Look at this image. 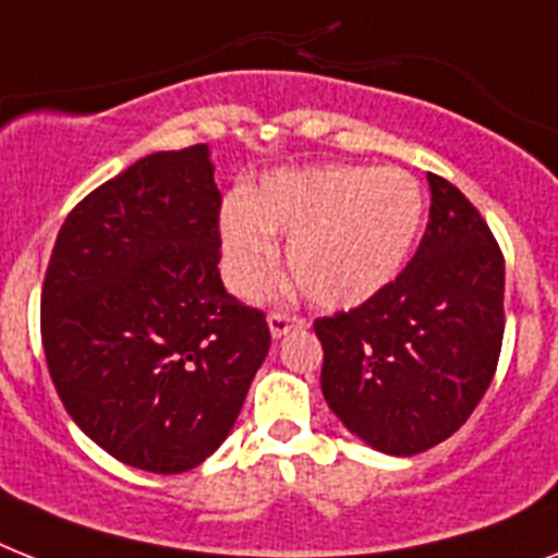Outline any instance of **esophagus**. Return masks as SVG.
Here are the masks:
<instances>
[{"label": "esophagus", "mask_w": 558, "mask_h": 558, "mask_svg": "<svg viewBox=\"0 0 558 558\" xmlns=\"http://www.w3.org/2000/svg\"><path fill=\"white\" fill-rule=\"evenodd\" d=\"M268 328H270V336H274V339H282V336L290 333V330L307 328V322L302 319V316H293V313L274 311L268 316Z\"/></svg>", "instance_id": "1"}]
</instances>
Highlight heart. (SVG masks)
Segmentation results:
<instances>
[{"instance_id": "b5f03b06", "label": "heart", "mask_w": 558, "mask_h": 558, "mask_svg": "<svg viewBox=\"0 0 558 558\" xmlns=\"http://www.w3.org/2000/svg\"><path fill=\"white\" fill-rule=\"evenodd\" d=\"M422 216V187L404 170H274L245 199L222 207L225 270L239 293H259L274 268V236L282 233L290 274L311 302L362 305L404 268Z\"/></svg>"}]
</instances>
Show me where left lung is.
<instances>
[{
	"mask_svg": "<svg viewBox=\"0 0 558 558\" xmlns=\"http://www.w3.org/2000/svg\"><path fill=\"white\" fill-rule=\"evenodd\" d=\"M430 219L388 288L316 319L322 393L353 436L416 456L468 422L496 373L505 333V256L476 207L427 173Z\"/></svg>",
	"mask_w": 558,
	"mask_h": 558,
	"instance_id": "1",
	"label": "left lung"
}]
</instances>
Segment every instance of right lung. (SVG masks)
Segmentation results:
<instances>
[{
    "mask_svg": "<svg viewBox=\"0 0 558 558\" xmlns=\"http://www.w3.org/2000/svg\"><path fill=\"white\" fill-rule=\"evenodd\" d=\"M207 145L159 150L73 207L41 284V344L64 411L113 459L185 473L236 422L268 356L265 313L219 279Z\"/></svg>",
    "mask_w": 558,
    "mask_h": 558,
    "instance_id": "right-lung-1",
    "label": "right lung"
}]
</instances>
